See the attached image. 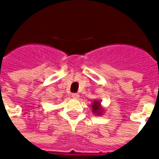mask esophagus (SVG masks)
<instances>
[{
  "mask_svg": "<svg viewBox=\"0 0 159 159\" xmlns=\"http://www.w3.org/2000/svg\"><path fill=\"white\" fill-rule=\"evenodd\" d=\"M71 97H72L73 99L76 100V99H78V98H79V94H77V93H72Z\"/></svg>",
  "mask_w": 159,
  "mask_h": 159,
  "instance_id": "34e87169",
  "label": "esophagus"
}]
</instances>
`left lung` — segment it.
Wrapping results in <instances>:
<instances>
[{"label": "left lung", "mask_w": 159, "mask_h": 159, "mask_svg": "<svg viewBox=\"0 0 159 159\" xmlns=\"http://www.w3.org/2000/svg\"><path fill=\"white\" fill-rule=\"evenodd\" d=\"M91 107V109H92V112H93L95 116H102L104 113H105V108L101 105V100H93V101L92 102V104L90 105Z\"/></svg>", "instance_id": "obj_1"}]
</instances>
